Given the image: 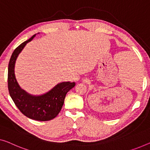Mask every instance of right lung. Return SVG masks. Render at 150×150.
Wrapping results in <instances>:
<instances>
[{
  "label": "right lung",
  "mask_w": 150,
  "mask_h": 150,
  "mask_svg": "<svg viewBox=\"0 0 150 150\" xmlns=\"http://www.w3.org/2000/svg\"><path fill=\"white\" fill-rule=\"evenodd\" d=\"M35 35L17 47L11 55L8 67V89L15 104L23 115L33 120L47 121L59 115L67 93L75 86V82L61 83L49 92L40 96H33L20 88L15 77V61L26 44Z\"/></svg>",
  "instance_id": "1"
}]
</instances>
